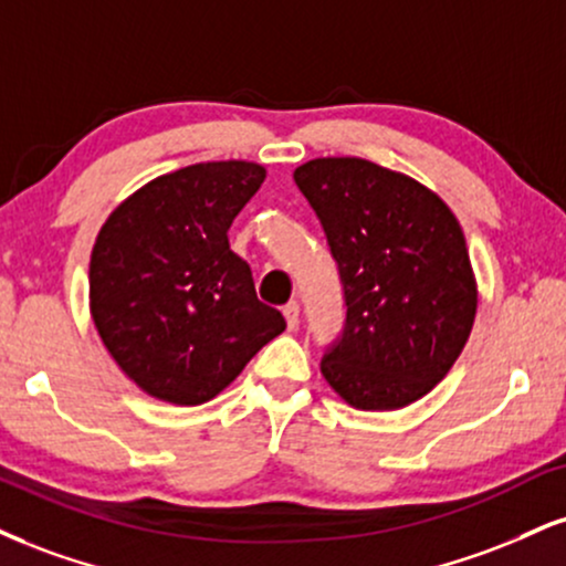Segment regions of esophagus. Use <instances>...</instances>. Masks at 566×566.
<instances>
[{
	"label": "esophagus",
	"instance_id": "34e87169",
	"mask_svg": "<svg viewBox=\"0 0 566 566\" xmlns=\"http://www.w3.org/2000/svg\"><path fill=\"white\" fill-rule=\"evenodd\" d=\"M282 313H284V318H287V326H290V329H295V326H297V318H301V305H297L295 301H290V303L284 305V308H282Z\"/></svg>",
	"mask_w": 566,
	"mask_h": 566
}]
</instances>
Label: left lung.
<instances>
[{"mask_svg":"<svg viewBox=\"0 0 566 566\" xmlns=\"http://www.w3.org/2000/svg\"><path fill=\"white\" fill-rule=\"evenodd\" d=\"M343 279L348 322L322 374L345 403L395 411L451 371L478 316L459 218L438 192L364 158L295 168Z\"/></svg>","mask_w":566,"mask_h":566,"instance_id":"left-lung-1","label":"left lung"}]
</instances>
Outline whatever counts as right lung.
I'll list each match as a JSON object with an SVG mask.
<instances>
[{"instance_id": "1", "label": "right lung", "mask_w": 566, "mask_h": 566, "mask_svg": "<svg viewBox=\"0 0 566 566\" xmlns=\"http://www.w3.org/2000/svg\"><path fill=\"white\" fill-rule=\"evenodd\" d=\"M265 179L250 160L163 174L102 223L88 263V313L102 345L142 392L200 406L287 329L258 301L229 227Z\"/></svg>"}]
</instances>
